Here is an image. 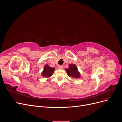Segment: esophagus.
<instances>
[{"label":"esophagus","mask_w":122,"mask_h":122,"mask_svg":"<svg viewBox=\"0 0 122 122\" xmlns=\"http://www.w3.org/2000/svg\"><path fill=\"white\" fill-rule=\"evenodd\" d=\"M58 69H62V68H63V66H58Z\"/></svg>","instance_id":"esophagus-1"}]
</instances>
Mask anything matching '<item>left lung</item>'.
I'll list each match as a JSON object with an SVG mask.
<instances>
[{
  "mask_svg": "<svg viewBox=\"0 0 122 122\" xmlns=\"http://www.w3.org/2000/svg\"><path fill=\"white\" fill-rule=\"evenodd\" d=\"M67 73L69 77H72L73 78H78L80 77V73L78 71L77 67L74 64H71L69 65V68L66 69Z\"/></svg>",
  "mask_w": 122,
  "mask_h": 122,
  "instance_id": "8db88e82",
  "label": "left lung"
}]
</instances>
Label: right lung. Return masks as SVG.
<instances>
[{"label": "right lung", "instance_id": "1", "mask_svg": "<svg viewBox=\"0 0 122 122\" xmlns=\"http://www.w3.org/2000/svg\"><path fill=\"white\" fill-rule=\"evenodd\" d=\"M54 70V68H51L49 67L48 65H46L44 69V71L42 73V75L43 76V77L48 78V77H50L52 75Z\"/></svg>", "mask_w": 122, "mask_h": 122}]
</instances>
